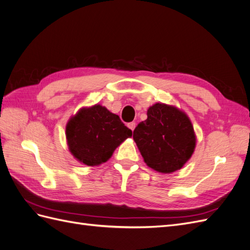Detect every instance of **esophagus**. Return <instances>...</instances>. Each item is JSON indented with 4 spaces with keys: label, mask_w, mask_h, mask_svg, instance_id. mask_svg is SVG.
I'll return each mask as SVG.
<instances>
[{
    "label": "esophagus",
    "mask_w": 250,
    "mask_h": 250,
    "mask_svg": "<svg viewBox=\"0 0 250 250\" xmlns=\"http://www.w3.org/2000/svg\"><path fill=\"white\" fill-rule=\"evenodd\" d=\"M128 128H129V129H131L132 131L134 130V128H135V123L134 122H131V123H128Z\"/></svg>",
    "instance_id": "1"
}]
</instances>
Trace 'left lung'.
I'll return each instance as SVG.
<instances>
[{"label":"left lung","mask_w":250,"mask_h":250,"mask_svg":"<svg viewBox=\"0 0 250 250\" xmlns=\"http://www.w3.org/2000/svg\"><path fill=\"white\" fill-rule=\"evenodd\" d=\"M133 140L148 167L169 174L184 167L196 146V135L186 112L172 105L155 103L147 119L133 131Z\"/></svg>","instance_id":"8db88e82"}]
</instances>
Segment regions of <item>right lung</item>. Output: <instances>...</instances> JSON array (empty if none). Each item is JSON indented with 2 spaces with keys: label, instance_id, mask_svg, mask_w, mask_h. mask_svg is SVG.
I'll list each match as a JSON object with an SVG mask.
<instances>
[{
  "label": "right lung",
  "instance_id": "1",
  "mask_svg": "<svg viewBox=\"0 0 250 250\" xmlns=\"http://www.w3.org/2000/svg\"><path fill=\"white\" fill-rule=\"evenodd\" d=\"M67 146L73 156L89 167L107 162L132 131L119 116L96 104L81 108L65 127Z\"/></svg>",
  "mask_w": 250,
  "mask_h": 250
}]
</instances>
